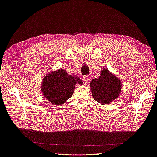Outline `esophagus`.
<instances>
[{"instance_id":"34e87169","label":"esophagus","mask_w":157,"mask_h":157,"mask_svg":"<svg viewBox=\"0 0 157 157\" xmlns=\"http://www.w3.org/2000/svg\"><path fill=\"white\" fill-rule=\"evenodd\" d=\"M90 77L88 76V75H85L84 77V82L86 83V84H88V83H89V82H90Z\"/></svg>"}]
</instances>
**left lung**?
<instances>
[{"label":"left lung","mask_w":157,"mask_h":157,"mask_svg":"<svg viewBox=\"0 0 157 157\" xmlns=\"http://www.w3.org/2000/svg\"><path fill=\"white\" fill-rule=\"evenodd\" d=\"M121 82L108 69H103L99 78H94L90 82L93 99L102 105L109 104L119 96L121 90Z\"/></svg>","instance_id":"8db88e82"}]
</instances>
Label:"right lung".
Masks as SVG:
<instances>
[{
  "label": "right lung",
  "instance_id": "add662e5",
  "mask_svg": "<svg viewBox=\"0 0 157 157\" xmlns=\"http://www.w3.org/2000/svg\"><path fill=\"white\" fill-rule=\"evenodd\" d=\"M76 84H83L78 77L69 75L63 69L51 73L44 78L41 91L53 105H60L71 97Z\"/></svg>",
  "mask_w": 157,
  "mask_h": 157
}]
</instances>
